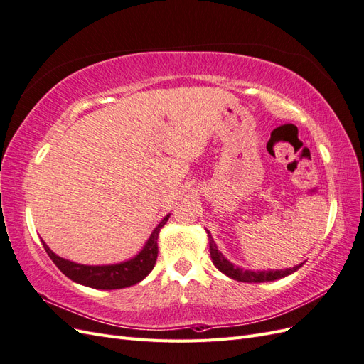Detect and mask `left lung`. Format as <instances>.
<instances>
[{"mask_svg": "<svg viewBox=\"0 0 364 364\" xmlns=\"http://www.w3.org/2000/svg\"><path fill=\"white\" fill-rule=\"evenodd\" d=\"M208 240H209V250H211V258L214 266L225 273L226 277L232 278L235 281H241V282H269V281H277L279 278L284 277H289L293 272H296L299 267H302V264L299 266H296L293 269H285V270H262V272H252V270H245V269H240L237 266H234L232 262L228 261L223 253L217 249V245L214 243L213 237L209 235L208 232Z\"/></svg>", "mask_w": 364, "mask_h": 364, "instance_id": "8db88e82", "label": "left lung"}]
</instances>
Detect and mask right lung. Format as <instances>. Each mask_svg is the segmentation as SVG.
I'll return each instance as SVG.
<instances>
[{"mask_svg": "<svg viewBox=\"0 0 364 364\" xmlns=\"http://www.w3.org/2000/svg\"><path fill=\"white\" fill-rule=\"evenodd\" d=\"M170 215L164 217L161 223L153 230L150 238L147 240L146 246L138 253L135 258L129 261L111 264V266H83L68 259L58 257L46 243L42 241L43 249L48 253L51 261L56 264L58 269L68 277L71 281L86 285L91 289L102 290H117L126 289L130 285H135L144 279L147 274L153 270L158 258V235L161 228L167 223Z\"/></svg>", "mask_w": 364, "mask_h": 364, "instance_id": "right-lung-1", "label": "right lung"}]
</instances>
